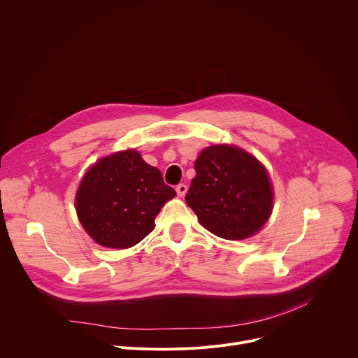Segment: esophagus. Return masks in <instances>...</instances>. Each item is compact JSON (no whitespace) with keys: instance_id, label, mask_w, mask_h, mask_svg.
I'll list each match as a JSON object with an SVG mask.
<instances>
[{"instance_id":"esophagus-1","label":"esophagus","mask_w":358,"mask_h":358,"mask_svg":"<svg viewBox=\"0 0 358 358\" xmlns=\"http://www.w3.org/2000/svg\"><path fill=\"white\" fill-rule=\"evenodd\" d=\"M176 193H178L179 197H183V196L187 193V186L183 185V183L178 185V186H176Z\"/></svg>"}]
</instances>
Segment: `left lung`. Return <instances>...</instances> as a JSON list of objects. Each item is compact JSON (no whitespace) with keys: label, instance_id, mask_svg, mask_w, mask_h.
<instances>
[{"label":"left lung","instance_id":"obj_1","mask_svg":"<svg viewBox=\"0 0 358 358\" xmlns=\"http://www.w3.org/2000/svg\"><path fill=\"white\" fill-rule=\"evenodd\" d=\"M194 169L186 203L207 231L242 241L264 227L274 190L266 166L253 154L234 144H213L199 154Z\"/></svg>","mask_w":358,"mask_h":358}]
</instances>
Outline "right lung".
I'll return each instance as SVG.
<instances>
[{"mask_svg":"<svg viewBox=\"0 0 358 358\" xmlns=\"http://www.w3.org/2000/svg\"><path fill=\"white\" fill-rule=\"evenodd\" d=\"M175 196L159 169L129 148L105 155L87 169L74 204L83 228L95 243L127 249L155 228V217Z\"/></svg>","mask_w":358,"mask_h":358,"instance_id":"obj_1","label":"right lung"}]
</instances>
